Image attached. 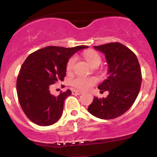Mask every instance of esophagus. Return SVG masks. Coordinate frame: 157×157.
<instances>
[{"label": "esophagus", "mask_w": 157, "mask_h": 157, "mask_svg": "<svg viewBox=\"0 0 157 157\" xmlns=\"http://www.w3.org/2000/svg\"><path fill=\"white\" fill-rule=\"evenodd\" d=\"M72 93L74 95H80V94H82V93H83V92L80 91V90H73Z\"/></svg>", "instance_id": "1"}]
</instances>
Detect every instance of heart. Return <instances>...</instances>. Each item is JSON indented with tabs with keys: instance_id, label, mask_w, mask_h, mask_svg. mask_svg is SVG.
<instances>
[{
	"instance_id": "b5f03b06",
	"label": "heart",
	"mask_w": 157,
	"mask_h": 157,
	"mask_svg": "<svg viewBox=\"0 0 157 157\" xmlns=\"http://www.w3.org/2000/svg\"><path fill=\"white\" fill-rule=\"evenodd\" d=\"M83 56L86 58V61L90 63L91 65H95V64L101 62V57L99 54L93 50H87L84 52ZM77 61V58L75 56H72L69 58L66 65V69L67 72L71 71L74 68V64ZM97 79L96 77H78L77 78L74 79L72 80V85L74 87L80 89V90H86L89 88L91 87L92 86L96 83Z\"/></svg>"
}]
</instances>
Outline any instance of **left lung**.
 Returning a JSON list of instances; mask_svg holds the SVG:
<instances>
[{
  "mask_svg": "<svg viewBox=\"0 0 157 157\" xmlns=\"http://www.w3.org/2000/svg\"><path fill=\"white\" fill-rule=\"evenodd\" d=\"M93 47L105 54L109 65L108 78L98 88L109 93L102 99L94 97L88 111L96 118L113 119L127 112L138 96L142 81L140 64L135 54L119 42Z\"/></svg>",
  "mask_w": 157,
  "mask_h": 157,
  "instance_id": "left-lung-1",
  "label": "left lung"
}]
</instances>
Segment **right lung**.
<instances>
[{"mask_svg":"<svg viewBox=\"0 0 157 157\" xmlns=\"http://www.w3.org/2000/svg\"><path fill=\"white\" fill-rule=\"evenodd\" d=\"M86 45L73 48L48 46L30 54L20 70L17 80L19 102L31 121L41 126L55 124L61 118L67 90L58 96L50 93L52 84L64 81L69 58Z\"/></svg>","mask_w":157,"mask_h":157,"instance_id":"1","label":"right lung"}]
</instances>
